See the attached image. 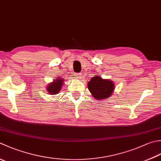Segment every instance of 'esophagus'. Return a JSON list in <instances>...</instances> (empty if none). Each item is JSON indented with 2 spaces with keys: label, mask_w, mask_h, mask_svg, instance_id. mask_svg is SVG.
<instances>
[{
  "label": "esophagus",
  "mask_w": 161,
  "mask_h": 161,
  "mask_svg": "<svg viewBox=\"0 0 161 161\" xmlns=\"http://www.w3.org/2000/svg\"><path fill=\"white\" fill-rule=\"evenodd\" d=\"M74 76L76 77V78H78V79H80L81 77V73H80V72H78V73H75Z\"/></svg>",
  "instance_id": "34e87169"
}]
</instances>
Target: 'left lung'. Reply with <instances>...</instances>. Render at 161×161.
Listing matches in <instances>:
<instances>
[{"instance_id":"left-lung-1","label":"left lung","mask_w":161,"mask_h":161,"mask_svg":"<svg viewBox=\"0 0 161 161\" xmlns=\"http://www.w3.org/2000/svg\"><path fill=\"white\" fill-rule=\"evenodd\" d=\"M88 88L92 96L96 100H103L112 94L114 89V83L112 81L103 79L97 75L88 83Z\"/></svg>"}]
</instances>
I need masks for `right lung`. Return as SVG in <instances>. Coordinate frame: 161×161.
<instances>
[{"mask_svg": "<svg viewBox=\"0 0 161 161\" xmlns=\"http://www.w3.org/2000/svg\"><path fill=\"white\" fill-rule=\"evenodd\" d=\"M63 81H64V80H61V79H56L55 81H53V83L50 84L48 87H47V91L48 93L53 95V94L59 93V91L61 90Z\"/></svg>", "mask_w": 161, "mask_h": 161, "instance_id": "right-lung-1", "label": "right lung"}]
</instances>
